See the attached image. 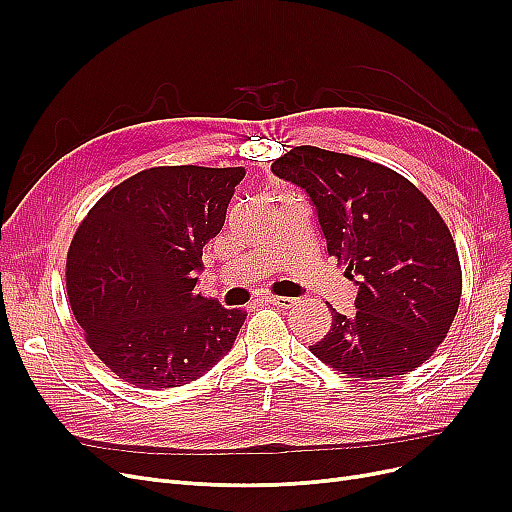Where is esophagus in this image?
I'll return each instance as SVG.
<instances>
[{
  "instance_id": "esophagus-1",
  "label": "esophagus",
  "mask_w": 512,
  "mask_h": 512,
  "mask_svg": "<svg viewBox=\"0 0 512 512\" xmlns=\"http://www.w3.org/2000/svg\"><path fill=\"white\" fill-rule=\"evenodd\" d=\"M265 301L270 305H276L280 309H290L297 299H290V297H276V294H270V297H265Z\"/></svg>"
}]
</instances>
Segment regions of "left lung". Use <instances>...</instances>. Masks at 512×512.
<instances>
[{"label":"left lung","mask_w":512,"mask_h":512,"mask_svg":"<svg viewBox=\"0 0 512 512\" xmlns=\"http://www.w3.org/2000/svg\"><path fill=\"white\" fill-rule=\"evenodd\" d=\"M272 172L301 186L328 253L357 290V313L330 307L332 328L311 353L361 382L394 380L425 363L461 303V263L448 226L419 188L369 159L294 147Z\"/></svg>","instance_id":"1"}]
</instances>
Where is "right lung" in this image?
Returning <instances> with one entry per match:
<instances>
[{"label": "right lung", "mask_w": 512, "mask_h": 512, "mask_svg": "<svg viewBox=\"0 0 512 512\" xmlns=\"http://www.w3.org/2000/svg\"><path fill=\"white\" fill-rule=\"evenodd\" d=\"M242 168L161 166L114 186L78 226L66 261L72 313L91 351L143 390L195 382L247 319L195 286Z\"/></svg>", "instance_id": "add662e5"}]
</instances>
